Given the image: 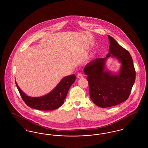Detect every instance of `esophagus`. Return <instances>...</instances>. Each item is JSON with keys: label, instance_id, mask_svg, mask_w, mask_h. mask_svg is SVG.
<instances>
[{"label": "esophagus", "instance_id": "1", "mask_svg": "<svg viewBox=\"0 0 148 148\" xmlns=\"http://www.w3.org/2000/svg\"><path fill=\"white\" fill-rule=\"evenodd\" d=\"M83 77V75L82 74V73H78L77 74V77L79 79H80V78H82Z\"/></svg>", "mask_w": 148, "mask_h": 148}]
</instances>
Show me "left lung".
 I'll return each mask as SVG.
<instances>
[{
	"instance_id": "8db88e82",
	"label": "left lung",
	"mask_w": 148,
	"mask_h": 148,
	"mask_svg": "<svg viewBox=\"0 0 148 148\" xmlns=\"http://www.w3.org/2000/svg\"><path fill=\"white\" fill-rule=\"evenodd\" d=\"M108 36L110 45L106 58L94 59L84 69L88 75L90 98L101 108L116 106L127 100L135 80V71L130 53L111 36ZM110 56L116 57L121 63L120 73L114 75L105 70L106 59Z\"/></svg>"
}]
</instances>
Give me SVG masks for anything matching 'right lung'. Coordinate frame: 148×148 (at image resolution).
<instances>
[{"instance_id":"obj_1","label":"right lung","mask_w":148,"mask_h":148,"mask_svg":"<svg viewBox=\"0 0 148 148\" xmlns=\"http://www.w3.org/2000/svg\"><path fill=\"white\" fill-rule=\"evenodd\" d=\"M75 80V75L63 77L56 87L48 94L40 97H30L21 90L15 82L21 98L31 108L39 110H53L63 104L64 100L71 85Z\"/></svg>"}]
</instances>
